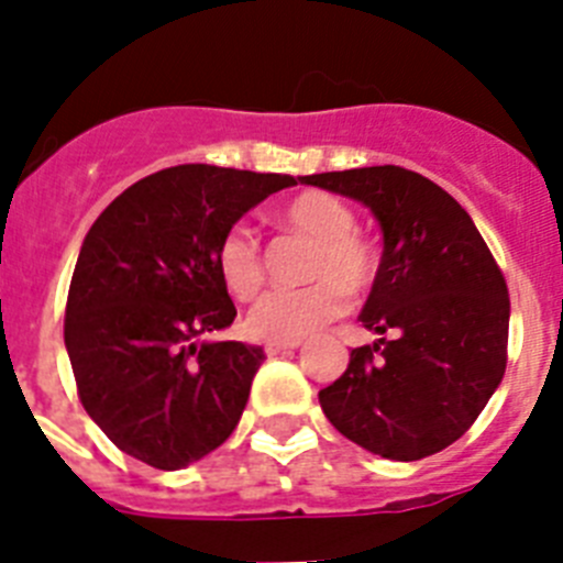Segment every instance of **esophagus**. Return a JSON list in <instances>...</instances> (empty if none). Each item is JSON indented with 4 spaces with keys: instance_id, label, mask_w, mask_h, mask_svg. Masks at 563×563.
Returning <instances> with one entry per match:
<instances>
[{
    "instance_id": "obj_1",
    "label": "esophagus",
    "mask_w": 563,
    "mask_h": 563,
    "mask_svg": "<svg viewBox=\"0 0 563 563\" xmlns=\"http://www.w3.org/2000/svg\"><path fill=\"white\" fill-rule=\"evenodd\" d=\"M298 343H301V341H298V338H292V341H267V343H265V352H267V355H271V357H276V355H282V352L296 350Z\"/></svg>"
}]
</instances>
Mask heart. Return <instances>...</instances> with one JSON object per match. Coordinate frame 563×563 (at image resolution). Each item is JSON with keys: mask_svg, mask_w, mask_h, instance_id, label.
Here are the masks:
<instances>
[{"mask_svg": "<svg viewBox=\"0 0 563 563\" xmlns=\"http://www.w3.org/2000/svg\"><path fill=\"white\" fill-rule=\"evenodd\" d=\"M278 225L312 242L305 262L310 285L267 292L247 312V330L267 341H292L341 316L346 292L369 290L377 276V251L355 231V211L330 191L296 194L278 211ZM213 262L225 290L239 301H251L265 287V253L247 225H231L222 233Z\"/></svg>", "mask_w": 563, "mask_h": 563, "instance_id": "obj_1", "label": "heart"}]
</instances>
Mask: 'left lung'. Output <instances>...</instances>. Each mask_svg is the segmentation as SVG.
I'll return each instance as SVG.
<instances>
[{
	"instance_id": "left-lung-1",
	"label": "left lung",
	"mask_w": 563,
	"mask_h": 563,
	"mask_svg": "<svg viewBox=\"0 0 563 563\" xmlns=\"http://www.w3.org/2000/svg\"><path fill=\"white\" fill-rule=\"evenodd\" d=\"M369 206L383 228L361 324L380 341L318 391L346 440L415 462L460 440L501 383L510 296L465 208L422 174L369 166L301 177Z\"/></svg>"
}]
</instances>
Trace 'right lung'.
Masks as SVG:
<instances>
[{"instance_id":"right-lung-1","label":"right lung","mask_w":563,"mask_h":563,"mask_svg":"<svg viewBox=\"0 0 563 563\" xmlns=\"http://www.w3.org/2000/svg\"><path fill=\"white\" fill-rule=\"evenodd\" d=\"M287 186L290 174L186 163L129 186L89 228L64 343L78 400L123 454L177 471L233 434L265 352L197 343L236 318L213 253L242 213Z\"/></svg>"}]
</instances>
